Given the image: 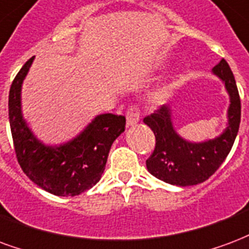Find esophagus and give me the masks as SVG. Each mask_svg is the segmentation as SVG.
Returning a JSON list of instances; mask_svg holds the SVG:
<instances>
[{
    "label": "esophagus",
    "mask_w": 249,
    "mask_h": 249,
    "mask_svg": "<svg viewBox=\"0 0 249 249\" xmlns=\"http://www.w3.org/2000/svg\"><path fill=\"white\" fill-rule=\"evenodd\" d=\"M140 116H141V110L137 106H130L126 110V125L132 126L136 125L140 121Z\"/></svg>",
    "instance_id": "1"
}]
</instances>
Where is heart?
<instances>
[{"label":"heart","mask_w":249,"mask_h":249,"mask_svg":"<svg viewBox=\"0 0 249 249\" xmlns=\"http://www.w3.org/2000/svg\"><path fill=\"white\" fill-rule=\"evenodd\" d=\"M165 96H166V92L161 91V92H158L157 95H156V99H157V100H161V99H163Z\"/></svg>","instance_id":"heart-1"}]
</instances>
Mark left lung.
Masks as SVG:
<instances>
[{
    "mask_svg": "<svg viewBox=\"0 0 249 249\" xmlns=\"http://www.w3.org/2000/svg\"><path fill=\"white\" fill-rule=\"evenodd\" d=\"M227 88L231 104L228 108V126L218 139L191 143L181 139L173 128L170 110L165 106L143 117L156 136V146L146 160L149 173L158 179L177 186H193L207 181L218 170L236 139L242 104L236 82L228 63L222 59L213 68Z\"/></svg>",
    "mask_w": 249,
    "mask_h": 249,
    "instance_id": "obj_1",
    "label": "left lung"
}]
</instances>
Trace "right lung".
Masks as SVG:
<instances>
[{
    "instance_id": "add662e5",
    "label": "right lung",
    "mask_w": 249,
    "mask_h": 249,
    "mask_svg": "<svg viewBox=\"0 0 249 249\" xmlns=\"http://www.w3.org/2000/svg\"><path fill=\"white\" fill-rule=\"evenodd\" d=\"M34 56L17 73L9 92V121L17 161L31 181L58 196H75L101 178L112 143L125 129V116H97L80 136L58 148L33 136L21 113V86Z\"/></svg>"
}]
</instances>
